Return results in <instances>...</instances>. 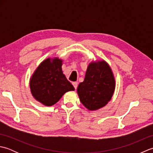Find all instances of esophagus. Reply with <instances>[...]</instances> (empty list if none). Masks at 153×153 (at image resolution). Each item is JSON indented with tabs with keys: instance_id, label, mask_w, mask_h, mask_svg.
Segmentation results:
<instances>
[{
	"instance_id": "esophagus-1",
	"label": "esophagus",
	"mask_w": 153,
	"mask_h": 153,
	"mask_svg": "<svg viewBox=\"0 0 153 153\" xmlns=\"http://www.w3.org/2000/svg\"><path fill=\"white\" fill-rule=\"evenodd\" d=\"M72 84H73L75 89H76L77 87V82H73Z\"/></svg>"
}]
</instances>
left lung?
<instances>
[{"mask_svg":"<svg viewBox=\"0 0 153 153\" xmlns=\"http://www.w3.org/2000/svg\"><path fill=\"white\" fill-rule=\"evenodd\" d=\"M116 82L111 68L104 60L93 61L87 68L85 79L77 89L80 101L89 110L106 106L111 100Z\"/></svg>","mask_w":153,"mask_h":153,"instance_id":"1","label":"left lung"}]
</instances>
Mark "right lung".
<instances>
[{
    "mask_svg": "<svg viewBox=\"0 0 153 153\" xmlns=\"http://www.w3.org/2000/svg\"><path fill=\"white\" fill-rule=\"evenodd\" d=\"M62 66V59L48 58L39 64L31 77L32 95L45 106L54 105L64 93L75 89L63 74Z\"/></svg>",
    "mask_w": 153,
    "mask_h": 153,
    "instance_id": "right-lung-1",
    "label": "right lung"
}]
</instances>
